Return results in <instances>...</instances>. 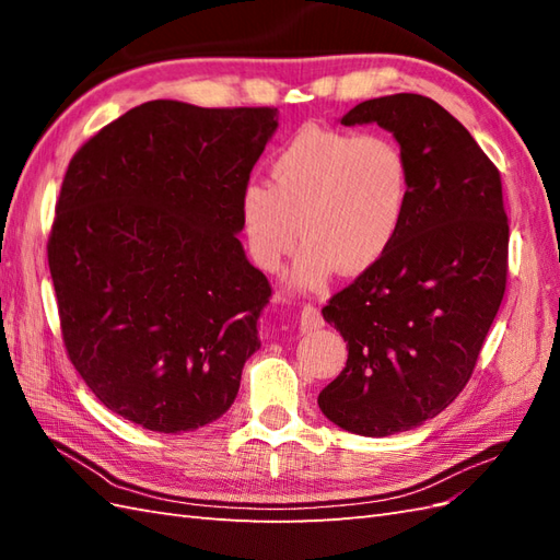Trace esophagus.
I'll use <instances>...</instances> for the list:
<instances>
[{
    "mask_svg": "<svg viewBox=\"0 0 560 560\" xmlns=\"http://www.w3.org/2000/svg\"><path fill=\"white\" fill-rule=\"evenodd\" d=\"M299 325L303 331H313V329H319L325 325V317H323V313H319V307H315L313 303H305L301 307Z\"/></svg>",
    "mask_w": 560,
    "mask_h": 560,
    "instance_id": "34e87169",
    "label": "esophagus"
}]
</instances>
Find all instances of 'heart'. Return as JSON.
I'll return each mask as SVG.
<instances>
[{"instance_id":"heart-1","label":"heart","mask_w":560,"mask_h":560,"mask_svg":"<svg viewBox=\"0 0 560 560\" xmlns=\"http://www.w3.org/2000/svg\"><path fill=\"white\" fill-rule=\"evenodd\" d=\"M411 161L387 135L305 125L269 159V185L247 183L237 201L247 253L277 271L299 243L293 281L319 287L339 269H375L399 241L411 205Z\"/></svg>"}]
</instances>
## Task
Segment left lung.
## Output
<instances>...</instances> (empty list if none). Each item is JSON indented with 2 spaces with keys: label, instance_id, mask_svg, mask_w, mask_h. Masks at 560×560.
Segmentation results:
<instances>
[{
  "label": "left lung",
  "instance_id": "obj_1",
  "mask_svg": "<svg viewBox=\"0 0 560 560\" xmlns=\"http://www.w3.org/2000/svg\"><path fill=\"white\" fill-rule=\"evenodd\" d=\"M411 161L407 223L389 255L323 307L347 368L317 404L343 431L383 438L433 419L469 383L508 281L501 173L443 105L419 93L363 101Z\"/></svg>",
  "mask_w": 560,
  "mask_h": 560
}]
</instances>
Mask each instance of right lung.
I'll use <instances>...</instances> for the list:
<instances>
[{"label":"right lung","mask_w":560,"mask_h":560,"mask_svg":"<svg viewBox=\"0 0 560 560\" xmlns=\"http://www.w3.org/2000/svg\"><path fill=\"white\" fill-rule=\"evenodd\" d=\"M277 108L149 101L69 161L47 237L71 365L110 411L183 433L231 409L271 299L235 233Z\"/></svg>","instance_id":"add662e5"}]
</instances>
